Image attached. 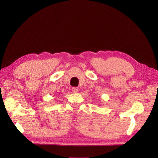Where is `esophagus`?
<instances>
[{
	"label": "esophagus",
	"mask_w": 158,
	"mask_h": 158,
	"mask_svg": "<svg viewBox=\"0 0 158 158\" xmlns=\"http://www.w3.org/2000/svg\"><path fill=\"white\" fill-rule=\"evenodd\" d=\"M72 90H73V92L76 93V92H77L78 91V88H77V87H73V88H72Z\"/></svg>",
	"instance_id": "obj_1"
}]
</instances>
